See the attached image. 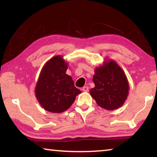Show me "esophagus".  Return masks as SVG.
<instances>
[{
	"label": "esophagus",
	"mask_w": 157,
	"mask_h": 157,
	"mask_svg": "<svg viewBox=\"0 0 157 157\" xmlns=\"http://www.w3.org/2000/svg\"><path fill=\"white\" fill-rule=\"evenodd\" d=\"M82 91H84V92L89 91V87L88 86H84L83 88H82Z\"/></svg>",
	"instance_id": "34e87169"
}]
</instances>
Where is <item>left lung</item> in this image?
<instances>
[{
  "mask_svg": "<svg viewBox=\"0 0 157 157\" xmlns=\"http://www.w3.org/2000/svg\"><path fill=\"white\" fill-rule=\"evenodd\" d=\"M93 82L95 87L90 94L98 106L111 111L123 105L129 94V82L115 61L105 59L102 65L95 68Z\"/></svg>",
  "mask_w": 157,
  "mask_h": 157,
  "instance_id": "left-lung-1",
  "label": "left lung"
}]
</instances>
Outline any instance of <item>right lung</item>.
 Segmentation results:
<instances>
[{
    "mask_svg": "<svg viewBox=\"0 0 157 157\" xmlns=\"http://www.w3.org/2000/svg\"><path fill=\"white\" fill-rule=\"evenodd\" d=\"M68 63L61 55L45 63L35 87V95L45 110L62 113L73 105L81 91L74 86L72 78L66 73Z\"/></svg>",
    "mask_w": 157,
    "mask_h": 157,
    "instance_id": "add662e5",
    "label": "right lung"
}]
</instances>
